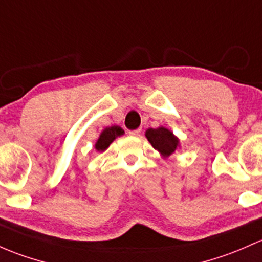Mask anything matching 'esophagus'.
Returning <instances> with one entry per match:
<instances>
[{"label":"esophagus","instance_id":"obj_1","mask_svg":"<svg viewBox=\"0 0 262 262\" xmlns=\"http://www.w3.org/2000/svg\"><path fill=\"white\" fill-rule=\"evenodd\" d=\"M140 132H142V129H136V130H129V134L133 137H138L140 136Z\"/></svg>","mask_w":262,"mask_h":262}]
</instances>
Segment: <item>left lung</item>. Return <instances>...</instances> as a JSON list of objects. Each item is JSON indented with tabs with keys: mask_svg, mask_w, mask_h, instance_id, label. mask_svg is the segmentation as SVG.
Wrapping results in <instances>:
<instances>
[{
	"mask_svg": "<svg viewBox=\"0 0 262 262\" xmlns=\"http://www.w3.org/2000/svg\"><path fill=\"white\" fill-rule=\"evenodd\" d=\"M145 137L149 140V143L152 144L154 149H157L159 153L166 157L170 156V154L174 152L178 143H180L178 139L173 136L172 132L163 128V126L157 129H148L145 132Z\"/></svg>",
	"mask_w": 262,
	"mask_h": 262,
	"instance_id": "obj_1",
	"label": "left lung"
}]
</instances>
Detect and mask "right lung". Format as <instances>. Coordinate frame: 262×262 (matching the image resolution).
Segmentation results:
<instances>
[{
    "instance_id": "add662e5",
    "label": "right lung",
    "mask_w": 262,
    "mask_h": 262,
    "mask_svg": "<svg viewBox=\"0 0 262 262\" xmlns=\"http://www.w3.org/2000/svg\"><path fill=\"white\" fill-rule=\"evenodd\" d=\"M124 130L118 125L109 126V128L104 129L103 133L100 134V138L98 139V142H96L95 144L96 150H98V152H103V150H105L110 145V143L117 138V137L122 136Z\"/></svg>"
}]
</instances>
